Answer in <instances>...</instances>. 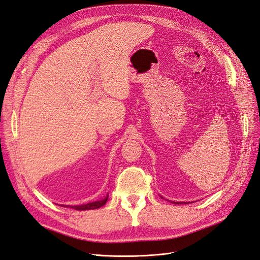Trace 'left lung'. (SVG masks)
<instances>
[{
	"label": "left lung",
	"instance_id": "8db88e82",
	"mask_svg": "<svg viewBox=\"0 0 260 260\" xmlns=\"http://www.w3.org/2000/svg\"><path fill=\"white\" fill-rule=\"evenodd\" d=\"M161 199H164V198H162V196H161ZM174 203H175V204H181L180 202H174ZM185 204H186V203H185Z\"/></svg>",
	"mask_w": 260,
	"mask_h": 260
}]
</instances>
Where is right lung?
I'll return each instance as SVG.
<instances>
[{
  "instance_id": "obj_1",
  "label": "right lung",
  "mask_w": 260,
  "mask_h": 260,
  "mask_svg": "<svg viewBox=\"0 0 260 260\" xmlns=\"http://www.w3.org/2000/svg\"><path fill=\"white\" fill-rule=\"evenodd\" d=\"M108 200V194L105 196L104 199L95 201V202H91L88 204H83V205H77V206H72V208L76 209V210H90V209H98L102 206H104L106 202ZM67 207H69V205H66Z\"/></svg>"
}]
</instances>
